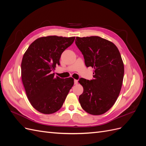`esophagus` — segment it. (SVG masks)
<instances>
[{"mask_svg":"<svg viewBox=\"0 0 146 146\" xmlns=\"http://www.w3.org/2000/svg\"><path fill=\"white\" fill-rule=\"evenodd\" d=\"M77 84H78V80L75 79V80H74V85H77Z\"/></svg>","mask_w":146,"mask_h":146,"instance_id":"esophagus-1","label":"esophagus"}]
</instances>
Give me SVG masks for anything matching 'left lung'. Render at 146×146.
Listing matches in <instances>:
<instances>
[{
  "instance_id": "8db88e82",
  "label": "left lung",
  "mask_w": 146,
  "mask_h": 146,
  "mask_svg": "<svg viewBox=\"0 0 146 146\" xmlns=\"http://www.w3.org/2000/svg\"><path fill=\"white\" fill-rule=\"evenodd\" d=\"M76 44L86 67L94 69L92 80L78 81L83 87L79 102L87 113L100 115L113 107L120 93L124 74L120 52L112 42L99 36L76 37Z\"/></svg>"
}]
</instances>
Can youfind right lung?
<instances>
[{
	"label": "right lung",
	"instance_id": "1",
	"mask_svg": "<svg viewBox=\"0 0 146 146\" xmlns=\"http://www.w3.org/2000/svg\"><path fill=\"white\" fill-rule=\"evenodd\" d=\"M75 37L48 36L34 41L24 54L21 77L30 102L43 114H52L61 108L74 78L55 77L56 65L64 50L72 44Z\"/></svg>",
	"mask_w": 146,
	"mask_h": 146
}]
</instances>
